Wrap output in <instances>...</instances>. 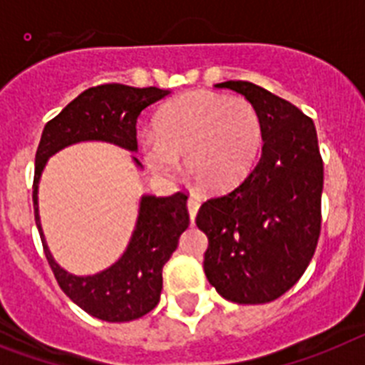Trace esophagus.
I'll return each instance as SVG.
<instances>
[{"instance_id": "34e87169", "label": "esophagus", "mask_w": 365, "mask_h": 365, "mask_svg": "<svg viewBox=\"0 0 365 365\" xmlns=\"http://www.w3.org/2000/svg\"><path fill=\"white\" fill-rule=\"evenodd\" d=\"M187 209H189L191 222H195L196 213H198V209H200V198H198V196H189V200H187Z\"/></svg>"}]
</instances>
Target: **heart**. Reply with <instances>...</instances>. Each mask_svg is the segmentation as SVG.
I'll return each instance as SVG.
<instances>
[{"label": "heart", "mask_w": 365, "mask_h": 365, "mask_svg": "<svg viewBox=\"0 0 365 365\" xmlns=\"http://www.w3.org/2000/svg\"><path fill=\"white\" fill-rule=\"evenodd\" d=\"M261 143V117L248 99L187 93L161 108L156 135L143 138L141 150L158 176H174L178 158H185V170L196 185L222 192L248 174Z\"/></svg>", "instance_id": "1"}]
</instances>
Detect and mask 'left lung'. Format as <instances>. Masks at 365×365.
Returning a JSON list of instances; mask_svg holds the SVG:
<instances>
[{"label":"left lung","instance_id":"obj_1","mask_svg":"<svg viewBox=\"0 0 365 365\" xmlns=\"http://www.w3.org/2000/svg\"><path fill=\"white\" fill-rule=\"evenodd\" d=\"M244 95L262 125V152L231 191L196 215L207 235L205 277L224 299L259 305L283 296L312 261L322 230L323 160L316 126L292 103L244 81L217 84Z\"/></svg>","mask_w":365,"mask_h":365}]
</instances>
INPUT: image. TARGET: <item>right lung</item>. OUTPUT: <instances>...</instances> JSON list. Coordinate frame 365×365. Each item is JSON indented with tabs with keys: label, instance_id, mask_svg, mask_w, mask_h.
Returning <instances> with one entry per match:
<instances>
[{
	"label": "right lung",
	"instance_id": "obj_1",
	"mask_svg": "<svg viewBox=\"0 0 365 365\" xmlns=\"http://www.w3.org/2000/svg\"><path fill=\"white\" fill-rule=\"evenodd\" d=\"M169 90L103 84L82 91L77 99L46 125L34 160L33 204L46 259L66 296L93 318L104 322H132L160 303L165 262L178 248V239L189 226L187 195L141 196L138 222L125 253L110 268L95 275H73L60 268L43 239L38 215V182L55 152L81 141H108L130 152L138 150L139 113ZM135 165H141L134 158Z\"/></svg>",
	"mask_w": 365,
	"mask_h": 365
}]
</instances>
